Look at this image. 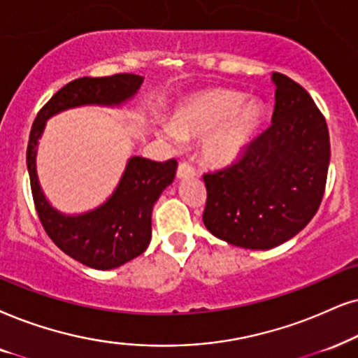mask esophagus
Returning <instances> with one entry per match:
<instances>
[{"label": "esophagus", "instance_id": "1", "mask_svg": "<svg viewBox=\"0 0 358 358\" xmlns=\"http://www.w3.org/2000/svg\"><path fill=\"white\" fill-rule=\"evenodd\" d=\"M196 175V171L192 165L188 164H180L178 170H176V178L178 180H185V178H192V176Z\"/></svg>", "mask_w": 358, "mask_h": 358}]
</instances>
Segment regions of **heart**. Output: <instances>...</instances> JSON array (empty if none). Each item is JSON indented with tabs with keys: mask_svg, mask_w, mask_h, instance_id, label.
Segmentation results:
<instances>
[{
	"mask_svg": "<svg viewBox=\"0 0 358 358\" xmlns=\"http://www.w3.org/2000/svg\"><path fill=\"white\" fill-rule=\"evenodd\" d=\"M264 119L261 102H244L243 94L213 89L188 97L173 112L170 125L158 127L157 135L171 145L203 138L201 155L208 164L229 165L246 152Z\"/></svg>",
	"mask_w": 358,
	"mask_h": 358,
	"instance_id": "b5f03b06",
	"label": "heart"
}]
</instances>
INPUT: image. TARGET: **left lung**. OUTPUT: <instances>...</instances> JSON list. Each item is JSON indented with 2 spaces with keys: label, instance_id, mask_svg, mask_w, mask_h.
<instances>
[{
  "label": "left lung",
  "instance_id": "obj_1",
  "mask_svg": "<svg viewBox=\"0 0 358 358\" xmlns=\"http://www.w3.org/2000/svg\"><path fill=\"white\" fill-rule=\"evenodd\" d=\"M271 127L241 160L206 173L203 223L213 236L244 248L273 250L314 218L330 162L327 124L304 87L274 72Z\"/></svg>",
  "mask_w": 358,
  "mask_h": 358
}]
</instances>
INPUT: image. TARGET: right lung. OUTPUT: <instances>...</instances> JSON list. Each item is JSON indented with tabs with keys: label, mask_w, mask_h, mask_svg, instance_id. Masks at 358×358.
Masks as SVG:
<instances>
[{
	"label": "right lung",
	"mask_w": 358,
	"mask_h": 358,
	"mask_svg": "<svg viewBox=\"0 0 358 358\" xmlns=\"http://www.w3.org/2000/svg\"><path fill=\"white\" fill-rule=\"evenodd\" d=\"M142 83L143 78L137 74L72 80L41 108L31 129L26 164L41 223L57 248L92 269H115L147 250L153 206L173 182L176 162L158 164L130 157L119 183L102 205L84 213H64L52 206L39 183L36 166L39 140L51 117L85 106L122 107L137 96Z\"/></svg>",
	"instance_id": "obj_1"
}]
</instances>
